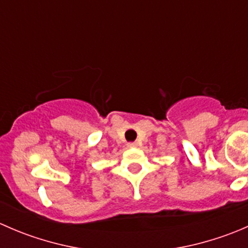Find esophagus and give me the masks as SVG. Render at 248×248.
I'll list each match as a JSON object with an SVG mask.
<instances>
[{
    "label": "esophagus",
    "mask_w": 248,
    "mask_h": 248,
    "mask_svg": "<svg viewBox=\"0 0 248 248\" xmlns=\"http://www.w3.org/2000/svg\"><path fill=\"white\" fill-rule=\"evenodd\" d=\"M127 146H128V147H137V146H138V142H136V141L128 142V144H127Z\"/></svg>",
    "instance_id": "1"
}]
</instances>
